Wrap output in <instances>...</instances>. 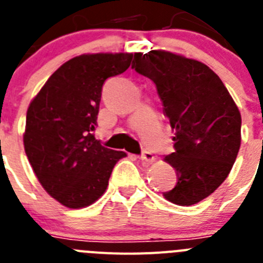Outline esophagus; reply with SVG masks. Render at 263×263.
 <instances>
[{
  "label": "esophagus",
  "mask_w": 263,
  "mask_h": 263,
  "mask_svg": "<svg viewBox=\"0 0 263 263\" xmlns=\"http://www.w3.org/2000/svg\"><path fill=\"white\" fill-rule=\"evenodd\" d=\"M140 159L143 161H147V163H152V161H155V155L151 154L149 151H143L140 155Z\"/></svg>",
  "instance_id": "obj_1"
}]
</instances>
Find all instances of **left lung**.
I'll list each match as a JSON object with an SVG mask.
<instances>
[{
    "label": "left lung",
    "mask_w": 263,
    "mask_h": 263,
    "mask_svg": "<svg viewBox=\"0 0 263 263\" xmlns=\"http://www.w3.org/2000/svg\"><path fill=\"white\" fill-rule=\"evenodd\" d=\"M132 68L156 84L175 131L165 156L177 182L164 197L189 206L225 181L241 145V114L218 75L204 63L163 50L136 52Z\"/></svg>",
    "instance_id": "8db88e82"
}]
</instances>
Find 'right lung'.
I'll return each instance as SVG.
<instances>
[{
	"label": "right lung",
	"instance_id": "add662e5",
	"mask_svg": "<svg viewBox=\"0 0 263 263\" xmlns=\"http://www.w3.org/2000/svg\"><path fill=\"white\" fill-rule=\"evenodd\" d=\"M132 54H83L47 79L26 114L25 152L45 191L71 209L91 205L106 192L114 166L127 156L103 147L97 127L106 79L129 67Z\"/></svg>",
	"mask_w": 263,
	"mask_h": 263
}]
</instances>
